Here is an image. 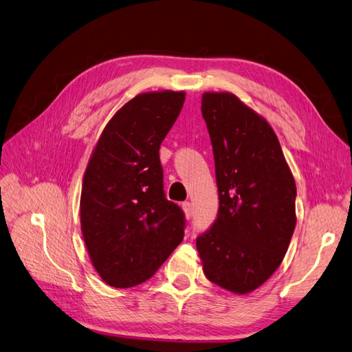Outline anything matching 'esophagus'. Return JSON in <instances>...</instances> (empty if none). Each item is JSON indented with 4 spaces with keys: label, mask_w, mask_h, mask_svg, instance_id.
Wrapping results in <instances>:
<instances>
[{
    "label": "esophagus",
    "mask_w": 352,
    "mask_h": 352,
    "mask_svg": "<svg viewBox=\"0 0 352 352\" xmlns=\"http://www.w3.org/2000/svg\"><path fill=\"white\" fill-rule=\"evenodd\" d=\"M183 209L186 213V218L191 219L192 218V205L190 201H183Z\"/></svg>",
    "instance_id": "esophagus-1"
}]
</instances>
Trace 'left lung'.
<instances>
[{
  "mask_svg": "<svg viewBox=\"0 0 352 352\" xmlns=\"http://www.w3.org/2000/svg\"><path fill=\"white\" fill-rule=\"evenodd\" d=\"M219 195L217 219L196 238L203 272L247 294L279 267L296 228V181L269 124L232 94H205Z\"/></svg>",
  "mask_w": 352,
  "mask_h": 352,
  "instance_id": "left-lung-1",
  "label": "left lung"
}]
</instances>
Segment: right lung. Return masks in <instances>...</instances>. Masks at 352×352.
Wrapping results in <instances>:
<instances>
[{
	"label": "right lung",
	"instance_id": "right-lung-1",
	"mask_svg": "<svg viewBox=\"0 0 352 352\" xmlns=\"http://www.w3.org/2000/svg\"><path fill=\"white\" fill-rule=\"evenodd\" d=\"M184 92L143 94L107 124L86 168L80 221L100 278L116 288L147 280L183 241L184 212L164 191L160 147Z\"/></svg>",
	"mask_w": 352,
	"mask_h": 352
}]
</instances>
